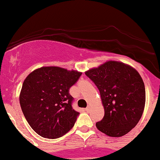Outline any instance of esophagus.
<instances>
[{
	"label": "esophagus",
	"mask_w": 160,
	"mask_h": 160,
	"mask_svg": "<svg viewBox=\"0 0 160 160\" xmlns=\"http://www.w3.org/2000/svg\"><path fill=\"white\" fill-rule=\"evenodd\" d=\"M85 111H87V112H89L90 111V107H86V108H85Z\"/></svg>",
	"instance_id": "obj_1"
}]
</instances>
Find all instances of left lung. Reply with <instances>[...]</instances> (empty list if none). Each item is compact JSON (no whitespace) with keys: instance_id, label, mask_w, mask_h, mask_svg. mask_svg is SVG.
I'll return each mask as SVG.
<instances>
[{"instance_id":"8db88e82","label":"left lung","mask_w":160,"mask_h":160,"mask_svg":"<svg viewBox=\"0 0 160 160\" xmlns=\"http://www.w3.org/2000/svg\"><path fill=\"white\" fill-rule=\"evenodd\" d=\"M100 92L104 117L96 123L106 135L120 137L135 127L145 105V88L138 72L130 65L109 61L85 72Z\"/></svg>"}]
</instances>
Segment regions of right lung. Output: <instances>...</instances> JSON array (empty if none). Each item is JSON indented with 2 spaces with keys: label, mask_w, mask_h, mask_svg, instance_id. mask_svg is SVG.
<instances>
[{
  "label": "right lung",
  "mask_w": 160,
  "mask_h": 160,
  "mask_svg": "<svg viewBox=\"0 0 160 160\" xmlns=\"http://www.w3.org/2000/svg\"><path fill=\"white\" fill-rule=\"evenodd\" d=\"M82 72L56 66L42 67L24 80L19 103L32 129L44 138L55 139L68 132L80 113L72 107L69 88Z\"/></svg>",
  "instance_id": "1"
}]
</instances>
